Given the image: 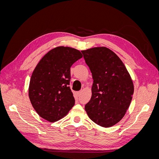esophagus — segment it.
I'll list each match as a JSON object with an SVG mask.
<instances>
[{
  "mask_svg": "<svg viewBox=\"0 0 159 159\" xmlns=\"http://www.w3.org/2000/svg\"><path fill=\"white\" fill-rule=\"evenodd\" d=\"M81 93V91H78V93H77V94H78V96H80Z\"/></svg>",
  "mask_w": 159,
  "mask_h": 159,
  "instance_id": "1",
  "label": "esophagus"
}]
</instances>
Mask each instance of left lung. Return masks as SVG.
<instances>
[{
    "instance_id": "left-lung-1",
    "label": "left lung",
    "mask_w": 159,
    "mask_h": 159,
    "mask_svg": "<svg viewBox=\"0 0 159 159\" xmlns=\"http://www.w3.org/2000/svg\"><path fill=\"white\" fill-rule=\"evenodd\" d=\"M81 52L93 80L92 95L85 109L96 124L111 127L121 121L131 102L134 86L131 76L121 59L106 47Z\"/></svg>"
}]
</instances>
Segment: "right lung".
<instances>
[{
    "instance_id": "1",
    "label": "right lung",
    "mask_w": 159,
    "mask_h": 159,
    "mask_svg": "<svg viewBox=\"0 0 159 159\" xmlns=\"http://www.w3.org/2000/svg\"><path fill=\"white\" fill-rule=\"evenodd\" d=\"M78 50L58 46L38 62L30 81L28 95L34 109L50 122L65 117L75 104L70 88V68L82 57Z\"/></svg>"
}]
</instances>
